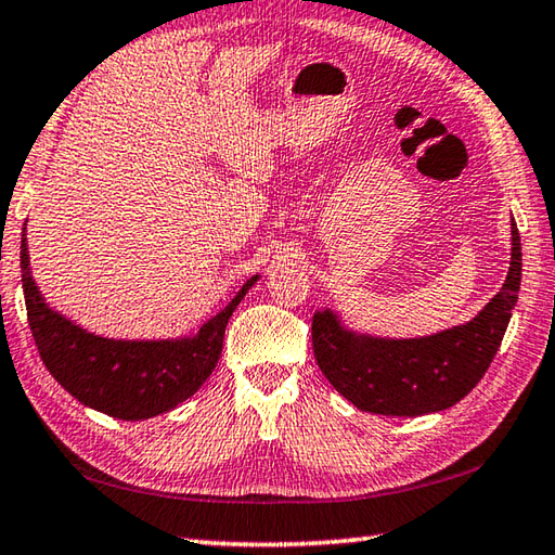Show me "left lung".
Listing matches in <instances>:
<instances>
[{
  "label": "left lung",
  "mask_w": 555,
  "mask_h": 555,
  "mask_svg": "<svg viewBox=\"0 0 555 555\" xmlns=\"http://www.w3.org/2000/svg\"><path fill=\"white\" fill-rule=\"evenodd\" d=\"M521 282V244L512 222L509 270L472 321L417 338H384L345 326L333 309L311 321L313 354L333 389L376 415H427L452 408L480 382L503 343Z\"/></svg>",
  "instance_id": "left-lung-1"
}]
</instances>
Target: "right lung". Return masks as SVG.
Instances as JSON below:
<instances>
[{"mask_svg": "<svg viewBox=\"0 0 555 555\" xmlns=\"http://www.w3.org/2000/svg\"><path fill=\"white\" fill-rule=\"evenodd\" d=\"M258 280L260 275L248 278L222 311L188 336L103 338L48 305L30 273L26 224L21 234V285L40 360L79 403L118 421L169 413L201 389L222 354L229 317Z\"/></svg>", "mask_w": 555, "mask_h": 555, "instance_id": "add662e5", "label": "right lung"}]
</instances>
